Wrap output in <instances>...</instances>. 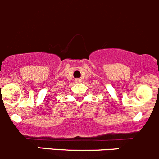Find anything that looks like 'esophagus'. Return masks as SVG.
<instances>
[{
    "mask_svg": "<svg viewBox=\"0 0 159 159\" xmlns=\"http://www.w3.org/2000/svg\"><path fill=\"white\" fill-rule=\"evenodd\" d=\"M81 81H82V80H81L80 79H75V83H80Z\"/></svg>",
    "mask_w": 159,
    "mask_h": 159,
    "instance_id": "esophagus-1",
    "label": "esophagus"
}]
</instances>
